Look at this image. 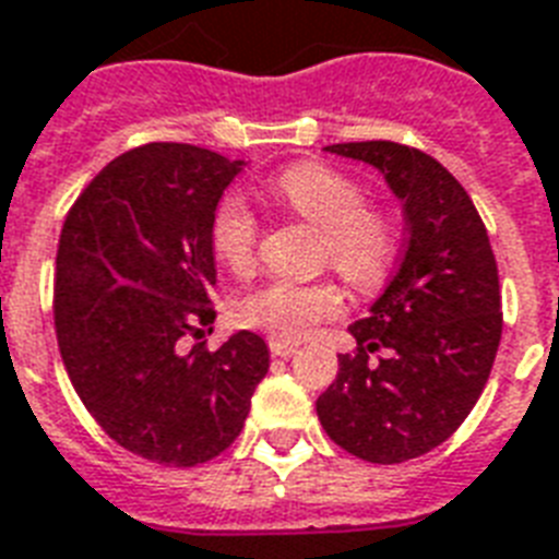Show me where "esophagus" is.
Returning a JSON list of instances; mask_svg holds the SVG:
<instances>
[{
  "instance_id": "1",
  "label": "esophagus",
  "mask_w": 559,
  "mask_h": 559,
  "mask_svg": "<svg viewBox=\"0 0 559 559\" xmlns=\"http://www.w3.org/2000/svg\"><path fill=\"white\" fill-rule=\"evenodd\" d=\"M270 350H272V357H293V354H296V345H289V342L270 340Z\"/></svg>"
}]
</instances>
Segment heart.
Masks as SVG:
<instances>
[{"instance_id":"heart-1","label":"heart","mask_w":559,"mask_h":559,"mask_svg":"<svg viewBox=\"0 0 559 559\" xmlns=\"http://www.w3.org/2000/svg\"><path fill=\"white\" fill-rule=\"evenodd\" d=\"M263 197L278 202L296 217L322 228L319 258L333 266L350 287L373 293L385 284L400 254L397 219L371 205L366 188L345 170L322 162H301L270 177ZM261 226L240 197L228 193L211 219V249L228 270L246 275L258 261ZM345 310V293L336 281L270 278L240 296L237 322L278 342H301L316 324Z\"/></svg>"}]
</instances>
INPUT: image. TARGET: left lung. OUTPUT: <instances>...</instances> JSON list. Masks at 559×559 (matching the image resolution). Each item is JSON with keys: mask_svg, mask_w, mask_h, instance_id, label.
<instances>
[{"mask_svg": "<svg viewBox=\"0 0 559 559\" xmlns=\"http://www.w3.org/2000/svg\"><path fill=\"white\" fill-rule=\"evenodd\" d=\"M385 174L403 200L406 249L371 313L348 328L354 354L316 400L324 432L371 464L441 447L473 412L502 340V289L487 228L459 179L397 142L331 144Z\"/></svg>", "mask_w": 559, "mask_h": 559, "instance_id": "8db88e82", "label": "left lung"}]
</instances>
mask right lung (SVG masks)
Returning <instances> with one entry per match:
<instances>
[{
  "label": "right lung",
  "mask_w": 559,
  "mask_h": 559,
  "mask_svg": "<svg viewBox=\"0 0 559 559\" xmlns=\"http://www.w3.org/2000/svg\"><path fill=\"white\" fill-rule=\"evenodd\" d=\"M243 162L177 142L112 159L66 214L55 333L66 373L104 432L165 467H197L240 435L270 348L240 331L211 350V219Z\"/></svg>",
  "instance_id": "right-lung-1"
}]
</instances>
